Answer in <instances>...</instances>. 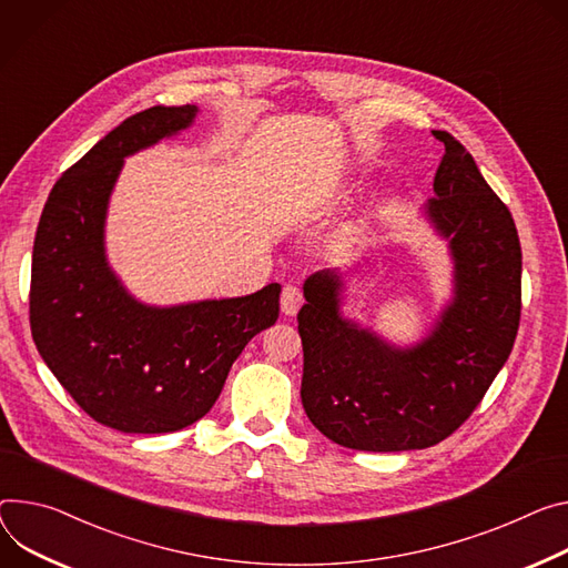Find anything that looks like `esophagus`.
<instances>
[{
  "label": "esophagus",
  "instance_id": "34e87169",
  "mask_svg": "<svg viewBox=\"0 0 568 568\" xmlns=\"http://www.w3.org/2000/svg\"><path fill=\"white\" fill-rule=\"evenodd\" d=\"M301 303H303V292H301V287L294 285V283L283 285V292H281V311H283L285 315H296Z\"/></svg>",
  "mask_w": 568,
  "mask_h": 568
}]
</instances>
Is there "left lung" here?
Instances as JSON below:
<instances>
[{
  "instance_id": "8db88e82",
  "label": "left lung",
  "mask_w": 568,
  "mask_h": 568,
  "mask_svg": "<svg viewBox=\"0 0 568 568\" xmlns=\"http://www.w3.org/2000/svg\"><path fill=\"white\" fill-rule=\"evenodd\" d=\"M428 217L450 240L455 301L433 335L396 351L337 315L339 281L317 272L303 285L301 403L339 446L415 450L450 437L480 405L517 339L521 242L511 213L448 131Z\"/></svg>"
}]
</instances>
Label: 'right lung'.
<instances>
[{"label": "right lung", "mask_w": 568, "mask_h": 568, "mask_svg": "<svg viewBox=\"0 0 568 568\" xmlns=\"http://www.w3.org/2000/svg\"><path fill=\"white\" fill-rule=\"evenodd\" d=\"M194 113L183 104L126 118L63 172L36 231L33 342L85 415L122 433H172L201 419L242 348L278 320V283L156 311L135 303L106 265L104 215L124 156L185 129Z\"/></svg>", "instance_id": "add662e5"}]
</instances>
